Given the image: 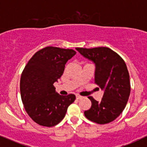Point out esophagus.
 <instances>
[{
    "instance_id": "esophagus-1",
    "label": "esophagus",
    "mask_w": 147,
    "mask_h": 147,
    "mask_svg": "<svg viewBox=\"0 0 147 147\" xmlns=\"http://www.w3.org/2000/svg\"><path fill=\"white\" fill-rule=\"evenodd\" d=\"M83 98V97L81 96V95H76V99H78V100L81 99V98Z\"/></svg>"
}]
</instances>
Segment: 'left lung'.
<instances>
[{
  "instance_id": "1",
  "label": "left lung",
  "mask_w": 147,
  "mask_h": 147,
  "mask_svg": "<svg viewBox=\"0 0 147 147\" xmlns=\"http://www.w3.org/2000/svg\"><path fill=\"white\" fill-rule=\"evenodd\" d=\"M76 50L95 63V83L104 90L100 102L88 97L92 105L84 112L85 117L98 124L113 121L123 112L130 95V79L126 63L108 47H78Z\"/></svg>"
}]
</instances>
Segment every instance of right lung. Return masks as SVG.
Here are the masks:
<instances>
[{
	"mask_svg": "<svg viewBox=\"0 0 147 147\" xmlns=\"http://www.w3.org/2000/svg\"><path fill=\"white\" fill-rule=\"evenodd\" d=\"M75 54L73 49L47 47L34 54L21 74L20 91L24 108L40 126L58 124L75 101V95H60L53 84L61 78L65 64Z\"/></svg>",
	"mask_w": 147,
	"mask_h": 147,
	"instance_id": "obj_1",
	"label": "right lung"
}]
</instances>
